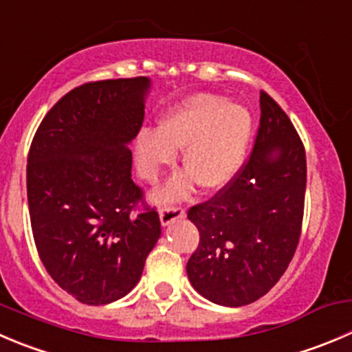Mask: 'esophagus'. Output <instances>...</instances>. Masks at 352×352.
<instances>
[{"instance_id":"34e87169","label":"esophagus","mask_w":352,"mask_h":352,"mask_svg":"<svg viewBox=\"0 0 352 352\" xmlns=\"http://www.w3.org/2000/svg\"><path fill=\"white\" fill-rule=\"evenodd\" d=\"M186 217V211L182 208H175V206H168V208H162L160 210V221H162L163 227H168L170 223L173 221L180 220V218Z\"/></svg>"}]
</instances>
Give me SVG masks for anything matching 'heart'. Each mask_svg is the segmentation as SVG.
<instances>
[{
  "label": "heart",
  "instance_id": "obj_1",
  "mask_svg": "<svg viewBox=\"0 0 352 352\" xmlns=\"http://www.w3.org/2000/svg\"><path fill=\"white\" fill-rule=\"evenodd\" d=\"M252 118L242 104L213 94H194L170 108L156 125V134L139 132L134 142L135 165L142 179L156 180L182 151V168L204 192H217L234 180L251 139ZM189 180L177 177L155 196L156 203L184 199Z\"/></svg>",
  "mask_w": 352,
  "mask_h": 352
}]
</instances>
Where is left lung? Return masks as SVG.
<instances>
[{
    "label": "left lung",
    "instance_id": "8db88e82",
    "mask_svg": "<svg viewBox=\"0 0 352 352\" xmlns=\"http://www.w3.org/2000/svg\"><path fill=\"white\" fill-rule=\"evenodd\" d=\"M259 108L249 162L225 189L187 213L201 235L187 277L203 298L230 308L258 301L280 280L301 235L305 146L267 93Z\"/></svg>",
    "mask_w": 352,
    "mask_h": 352
}]
</instances>
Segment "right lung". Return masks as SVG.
<instances>
[{"instance_id":"add662e5","label":"right lung","mask_w":352,"mask_h":352,"mask_svg":"<svg viewBox=\"0 0 352 352\" xmlns=\"http://www.w3.org/2000/svg\"><path fill=\"white\" fill-rule=\"evenodd\" d=\"M151 78L89 82L44 117L27 158V199L44 268L89 306L113 302L141 280L162 235L158 213L134 217L129 144L144 120Z\"/></svg>"}]
</instances>
